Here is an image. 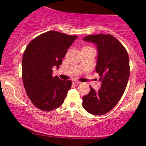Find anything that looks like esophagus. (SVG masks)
<instances>
[{"instance_id": "esophagus-1", "label": "esophagus", "mask_w": 146, "mask_h": 146, "mask_svg": "<svg viewBox=\"0 0 146 146\" xmlns=\"http://www.w3.org/2000/svg\"><path fill=\"white\" fill-rule=\"evenodd\" d=\"M72 82H73V84H79L81 83V82H79V81H78V80H73V81H72Z\"/></svg>"}]
</instances>
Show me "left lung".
<instances>
[{
  "mask_svg": "<svg viewBox=\"0 0 146 146\" xmlns=\"http://www.w3.org/2000/svg\"><path fill=\"white\" fill-rule=\"evenodd\" d=\"M84 41L96 44L98 61L95 70L102 86L96 91L90 86L82 98V106L88 113L101 115L111 110L124 93L130 76L129 57L124 46L110 34L86 36Z\"/></svg>",
  "mask_w": 146,
  "mask_h": 146,
  "instance_id": "8db88e82",
  "label": "left lung"
}]
</instances>
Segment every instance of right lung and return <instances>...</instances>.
Instances as JSON below:
<instances>
[{"mask_svg":"<svg viewBox=\"0 0 146 146\" xmlns=\"http://www.w3.org/2000/svg\"><path fill=\"white\" fill-rule=\"evenodd\" d=\"M77 38L50 31L36 37L27 46L22 61L23 84L30 100L39 109L50 111L64 103L72 82L53 78L52 68H60Z\"/></svg>","mask_w":146,"mask_h":146,"instance_id":"right-lung-1","label":"right lung"}]
</instances>
